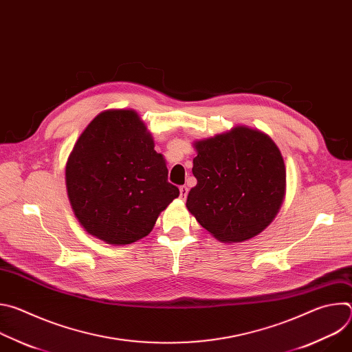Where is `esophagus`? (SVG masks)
<instances>
[{
    "instance_id": "obj_1",
    "label": "esophagus",
    "mask_w": 352,
    "mask_h": 352,
    "mask_svg": "<svg viewBox=\"0 0 352 352\" xmlns=\"http://www.w3.org/2000/svg\"><path fill=\"white\" fill-rule=\"evenodd\" d=\"M179 195H181V199H182V200H185V199H186V196H188V186L182 185V186L179 188Z\"/></svg>"
}]
</instances>
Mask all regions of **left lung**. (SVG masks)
<instances>
[{
    "instance_id": "1",
    "label": "left lung",
    "mask_w": 352,
    "mask_h": 352,
    "mask_svg": "<svg viewBox=\"0 0 352 352\" xmlns=\"http://www.w3.org/2000/svg\"><path fill=\"white\" fill-rule=\"evenodd\" d=\"M192 173L197 179L186 208L221 242H242L262 232L285 195V166L263 132L235 126L195 142Z\"/></svg>"
}]
</instances>
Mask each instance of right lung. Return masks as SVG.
I'll list each match as a JSON object with an SVG mask.
<instances>
[{
  "instance_id": "right-lung-1",
  "label": "right lung",
  "mask_w": 352,
  "mask_h": 352,
  "mask_svg": "<svg viewBox=\"0 0 352 352\" xmlns=\"http://www.w3.org/2000/svg\"><path fill=\"white\" fill-rule=\"evenodd\" d=\"M65 182L79 223L111 245L136 242L179 196L164 157L132 110L100 113L69 155Z\"/></svg>"
}]
</instances>
